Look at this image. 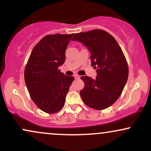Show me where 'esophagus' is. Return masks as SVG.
I'll use <instances>...</instances> for the list:
<instances>
[{
	"instance_id": "34e87169",
	"label": "esophagus",
	"mask_w": 151,
	"mask_h": 151,
	"mask_svg": "<svg viewBox=\"0 0 151 151\" xmlns=\"http://www.w3.org/2000/svg\"><path fill=\"white\" fill-rule=\"evenodd\" d=\"M74 77L75 78V79H78V78H79V76L78 75V74H74Z\"/></svg>"
}]
</instances>
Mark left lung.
<instances>
[{"instance_id": "obj_1", "label": "left lung", "mask_w": 151, "mask_h": 151, "mask_svg": "<svg viewBox=\"0 0 151 151\" xmlns=\"http://www.w3.org/2000/svg\"><path fill=\"white\" fill-rule=\"evenodd\" d=\"M72 40L87 47L91 53V66H94L97 72L95 79L81 77L85 83L80 91L83 101L97 110L108 108L121 96L129 77V67L122 50L111 35L102 30L79 32Z\"/></svg>"}]
</instances>
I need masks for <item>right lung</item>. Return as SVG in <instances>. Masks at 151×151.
Returning a JSON list of instances; mask_svg holds the SVG:
<instances>
[{
	"instance_id": "1",
	"label": "right lung",
	"mask_w": 151,
	"mask_h": 151,
	"mask_svg": "<svg viewBox=\"0 0 151 151\" xmlns=\"http://www.w3.org/2000/svg\"><path fill=\"white\" fill-rule=\"evenodd\" d=\"M74 34L49 35L35 46L25 69V81L34 103L43 111L61 110L74 77L58 70Z\"/></svg>"
}]
</instances>
